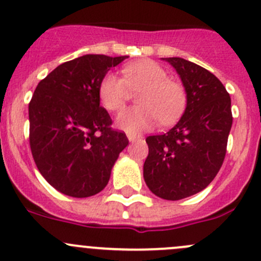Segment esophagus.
Wrapping results in <instances>:
<instances>
[{"instance_id": "34e87169", "label": "esophagus", "mask_w": 261, "mask_h": 261, "mask_svg": "<svg viewBox=\"0 0 261 261\" xmlns=\"http://www.w3.org/2000/svg\"><path fill=\"white\" fill-rule=\"evenodd\" d=\"M138 138H139V136L136 135V134H130V133L127 134L128 141H134V140H136V139H138Z\"/></svg>"}]
</instances>
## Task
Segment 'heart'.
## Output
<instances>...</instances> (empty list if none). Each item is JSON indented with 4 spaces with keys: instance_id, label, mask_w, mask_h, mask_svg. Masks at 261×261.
Here are the masks:
<instances>
[{
    "instance_id": "obj_1",
    "label": "heart",
    "mask_w": 261,
    "mask_h": 261,
    "mask_svg": "<svg viewBox=\"0 0 261 261\" xmlns=\"http://www.w3.org/2000/svg\"><path fill=\"white\" fill-rule=\"evenodd\" d=\"M122 77L107 73L98 87L99 101L109 111H118L130 98L131 91H140V106L123 110L116 117V126L130 134L147 130L155 123L170 125L183 114L187 92L180 82L168 78L162 65L152 60H139L122 68Z\"/></svg>"
}]
</instances>
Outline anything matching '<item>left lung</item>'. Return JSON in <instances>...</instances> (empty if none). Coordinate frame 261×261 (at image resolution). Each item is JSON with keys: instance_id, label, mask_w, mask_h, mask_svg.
I'll list each match as a JSON object with an SVG mask.
<instances>
[{"instance_id": "8db88e82", "label": "left lung", "mask_w": 261, "mask_h": 261, "mask_svg": "<svg viewBox=\"0 0 261 261\" xmlns=\"http://www.w3.org/2000/svg\"><path fill=\"white\" fill-rule=\"evenodd\" d=\"M164 59L183 82L187 107L168 133L146 138L144 179L155 196L178 201L201 192L217 175L225 160L232 112L230 94L215 74L181 58Z\"/></svg>"}]
</instances>
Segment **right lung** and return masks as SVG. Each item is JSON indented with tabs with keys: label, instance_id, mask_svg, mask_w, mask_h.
<instances>
[{
	"label": "right lung",
	"instance_id": "right-lung-1",
	"mask_svg": "<svg viewBox=\"0 0 261 261\" xmlns=\"http://www.w3.org/2000/svg\"><path fill=\"white\" fill-rule=\"evenodd\" d=\"M127 57L87 54L65 62L39 82L29 103L34 162L60 193L84 198L107 186L118 154L127 146L99 106L98 87L110 68Z\"/></svg>",
	"mask_w": 261,
	"mask_h": 261
}]
</instances>
